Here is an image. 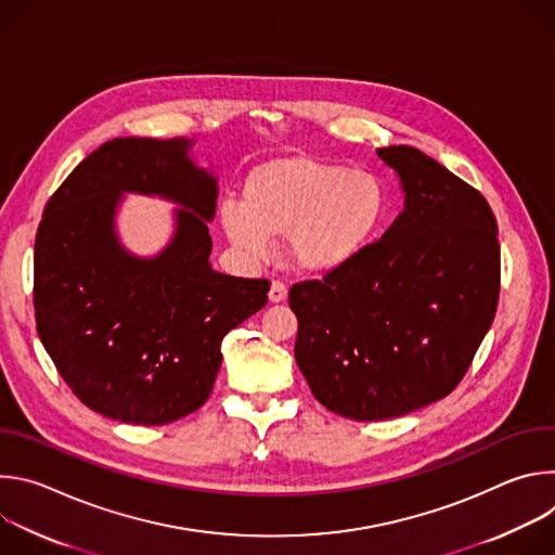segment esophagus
I'll return each instance as SVG.
<instances>
[{
	"mask_svg": "<svg viewBox=\"0 0 555 555\" xmlns=\"http://www.w3.org/2000/svg\"><path fill=\"white\" fill-rule=\"evenodd\" d=\"M268 296H270V302H283L287 298V285L283 281H272Z\"/></svg>",
	"mask_w": 555,
	"mask_h": 555,
	"instance_id": "esophagus-1",
	"label": "esophagus"
}]
</instances>
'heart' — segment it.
<instances>
[{"instance_id": "obj_1", "label": "heart", "mask_w": 555, "mask_h": 555, "mask_svg": "<svg viewBox=\"0 0 555 555\" xmlns=\"http://www.w3.org/2000/svg\"><path fill=\"white\" fill-rule=\"evenodd\" d=\"M384 208L377 178L311 155H281L248 173L244 204L223 202L219 219L230 244L253 259L270 253L274 236H287L298 268L332 272L362 253Z\"/></svg>"}]
</instances>
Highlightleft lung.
Returning <instances> with one entry per match:
<instances>
[{"label":"left lung","mask_w":555,"mask_h":555,"mask_svg":"<svg viewBox=\"0 0 555 555\" xmlns=\"http://www.w3.org/2000/svg\"><path fill=\"white\" fill-rule=\"evenodd\" d=\"M404 210L347 266L289 289L296 364L313 398L356 422L400 417L467 373L501 292L488 199L415 146L377 149Z\"/></svg>","instance_id":"1"}]
</instances>
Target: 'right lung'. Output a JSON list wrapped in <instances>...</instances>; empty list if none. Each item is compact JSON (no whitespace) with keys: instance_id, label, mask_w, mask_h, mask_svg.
Wrapping results in <instances>:
<instances>
[{"instance_id":"obj_1","label":"right lung","mask_w":555,"mask_h":555,"mask_svg":"<svg viewBox=\"0 0 555 555\" xmlns=\"http://www.w3.org/2000/svg\"><path fill=\"white\" fill-rule=\"evenodd\" d=\"M191 140L114 138L48 199L35 240V321L59 375L88 409L163 426L195 413L221 366V340L268 302V279L210 268L217 182ZM160 194L185 208L172 244L138 260L118 244L119 193Z\"/></svg>"}]
</instances>
